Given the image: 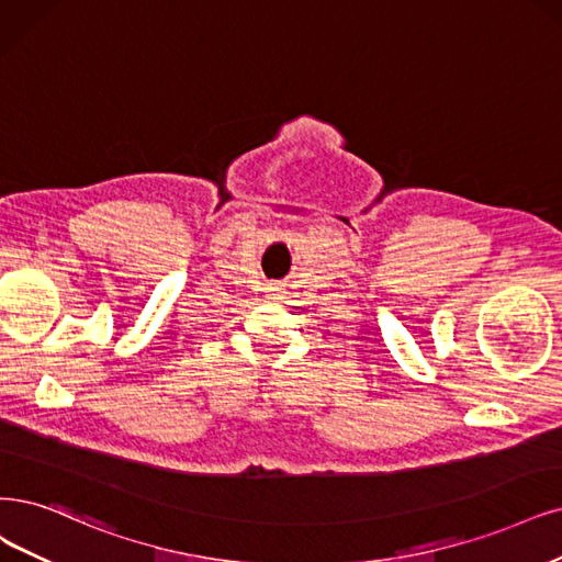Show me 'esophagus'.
I'll list each match as a JSON object with an SVG mask.
<instances>
[{
  "instance_id": "34e87169",
  "label": "esophagus",
  "mask_w": 562,
  "mask_h": 562,
  "mask_svg": "<svg viewBox=\"0 0 562 562\" xmlns=\"http://www.w3.org/2000/svg\"><path fill=\"white\" fill-rule=\"evenodd\" d=\"M268 292H278V289H273V286H270V289H268ZM273 296H276V294H273Z\"/></svg>"
}]
</instances>
